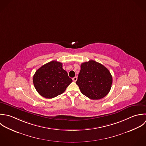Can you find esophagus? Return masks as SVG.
Here are the masks:
<instances>
[{"label":"esophagus","mask_w":146,"mask_h":146,"mask_svg":"<svg viewBox=\"0 0 146 146\" xmlns=\"http://www.w3.org/2000/svg\"><path fill=\"white\" fill-rule=\"evenodd\" d=\"M77 79H78L77 76H75L74 78H72V80H73V81H74V82H75L77 80Z\"/></svg>","instance_id":"esophagus-1"}]
</instances>
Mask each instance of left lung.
Returning <instances> with one entry per match:
<instances>
[{
  "mask_svg": "<svg viewBox=\"0 0 146 146\" xmlns=\"http://www.w3.org/2000/svg\"><path fill=\"white\" fill-rule=\"evenodd\" d=\"M76 84L86 96L98 100L106 96L112 84V76L108 68L91 60L82 63Z\"/></svg>",
  "mask_w": 146,
  "mask_h": 146,
  "instance_id": "left-lung-1",
  "label": "left lung"
}]
</instances>
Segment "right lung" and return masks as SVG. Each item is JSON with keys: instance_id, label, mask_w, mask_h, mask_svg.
Returning <instances> with one entry per match:
<instances>
[{"instance_id": "right-lung-1", "label": "right lung", "mask_w": 146, "mask_h": 146, "mask_svg": "<svg viewBox=\"0 0 146 146\" xmlns=\"http://www.w3.org/2000/svg\"><path fill=\"white\" fill-rule=\"evenodd\" d=\"M33 82L36 91L41 96L52 98L63 94L72 80L63 69L62 63L52 60L36 71Z\"/></svg>"}]
</instances>
